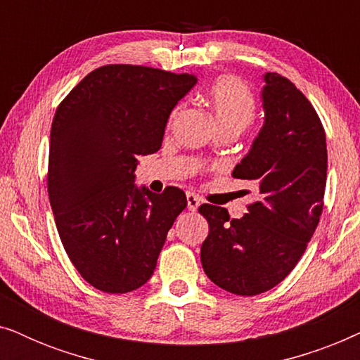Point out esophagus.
<instances>
[{
  "label": "esophagus",
  "instance_id": "obj_1",
  "mask_svg": "<svg viewBox=\"0 0 360 360\" xmlns=\"http://www.w3.org/2000/svg\"><path fill=\"white\" fill-rule=\"evenodd\" d=\"M186 205H188L190 211H196L200 206V198L193 193H186Z\"/></svg>",
  "mask_w": 360,
  "mask_h": 360
}]
</instances>
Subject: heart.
<instances>
[{"mask_svg": "<svg viewBox=\"0 0 360 360\" xmlns=\"http://www.w3.org/2000/svg\"><path fill=\"white\" fill-rule=\"evenodd\" d=\"M208 101L219 129L238 127L243 131L254 120V96L239 78L231 75L219 77L210 88Z\"/></svg>", "mask_w": 360, "mask_h": 360, "instance_id": "heart-1", "label": "heart"}]
</instances>
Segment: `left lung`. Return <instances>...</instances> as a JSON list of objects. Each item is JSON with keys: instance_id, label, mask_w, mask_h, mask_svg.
<instances>
[{"instance_id": "left-lung-1", "label": "left lung", "mask_w": 360, "mask_h": 360, "mask_svg": "<svg viewBox=\"0 0 360 360\" xmlns=\"http://www.w3.org/2000/svg\"><path fill=\"white\" fill-rule=\"evenodd\" d=\"M260 93L264 124L234 179L257 191L240 219L201 205L210 224L201 265L211 282L243 297L278 285L295 269L319 223L328 150L321 121L288 78L267 72Z\"/></svg>"}]
</instances>
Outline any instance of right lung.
Masks as SVG:
<instances>
[{"mask_svg":"<svg viewBox=\"0 0 360 360\" xmlns=\"http://www.w3.org/2000/svg\"><path fill=\"white\" fill-rule=\"evenodd\" d=\"M196 77L142 65H105L58 105L49 147V200L72 264L106 293L154 274L167 233L186 206L180 188L134 185L137 157L160 149L169 116Z\"/></svg>","mask_w":360,"mask_h":360,"instance_id":"right-lung-1","label":"right lung"}]
</instances>
